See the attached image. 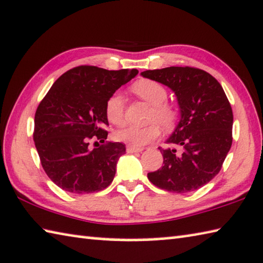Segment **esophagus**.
Wrapping results in <instances>:
<instances>
[{
  "mask_svg": "<svg viewBox=\"0 0 263 263\" xmlns=\"http://www.w3.org/2000/svg\"><path fill=\"white\" fill-rule=\"evenodd\" d=\"M141 151H143V148L131 146V145H128V146L126 147V152L127 153H136V152H141Z\"/></svg>",
  "mask_w": 263,
  "mask_h": 263,
  "instance_id": "34e87169",
  "label": "esophagus"
}]
</instances>
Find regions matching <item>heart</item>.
Returning <instances> with one entry per match:
<instances>
[{"label":"heart","instance_id":"b5f03b06","mask_svg":"<svg viewBox=\"0 0 263 263\" xmlns=\"http://www.w3.org/2000/svg\"><path fill=\"white\" fill-rule=\"evenodd\" d=\"M131 90L139 98L152 105V110L148 116V120L151 123L146 126L125 127L116 133V138L131 146L140 147L156 140L160 136V125L165 130L172 128L178 119V110L172 104L166 102L167 90L159 82L152 79H139L131 86ZM105 111L110 123L117 126L123 125L125 116L122 96L119 93L110 96L106 102Z\"/></svg>","mask_w":263,"mask_h":263}]
</instances>
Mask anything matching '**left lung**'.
I'll list each match as a JSON object with an SVG mask.
<instances>
[{
	"label": "left lung",
	"instance_id": "obj_1",
	"mask_svg": "<svg viewBox=\"0 0 263 263\" xmlns=\"http://www.w3.org/2000/svg\"><path fill=\"white\" fill-rule=\"evenodd\" d=\"M141 76L159 82L173 91L180 119L160 148L159 170L147 173L161 190L189 193L210 182L220 172L232 146L233 112L226 93L206 71L189 66L147 70Z\"/></svg>",
	"mask_w": 263,
	"mask_h": 263
}]
</instances>
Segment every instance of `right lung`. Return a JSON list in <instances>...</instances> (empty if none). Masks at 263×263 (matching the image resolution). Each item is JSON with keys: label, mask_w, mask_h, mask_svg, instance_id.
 I'll return each instance as SVG.
<instances>
[{"label": "right lung", "mask_w": 263, "mask_h": 263, "mask_svg": "<svg viewBox=\"0 0 263 263\" xmlns=\"http://www.w3.org/2000/svg\"><path fill=\"white\" fill-rule=\"evenodd\" d=\"M137 73V69L77 66L62 74L40 103L35 146L45 173L62 190L93 193L114 180L117 162L126 148L122 143H104L109 125L105 106L110 96ZM90 139L103 145L91 149Z\"/></svg>", "instance_id": "right-lung-1"}]
</instances>
